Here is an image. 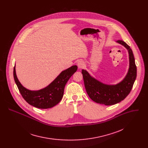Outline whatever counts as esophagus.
Segmentation results:
<instances>
[{
  "instance_id": "esophagus-1",
  "label": "esophagus",
  "mask_w": 148,
  "mask_h": 148,
  "mask_svg": "<svg viewBox=\"0 0 148 148\" xmlns=\"http://www.w3.org/2000/svg\"><path fill=\"white\" fill-rule=\"evenodd\" d=\"M77 66H78V68H80V69H81V68H83V67L84 66V62L83 60H79V61L77 62Z\"/></svg>"
}]
</instances>
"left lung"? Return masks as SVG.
<instances>
[{
    "mask_svg": "<svg viewBox=\"0 0 148 148\" xmlns=\"http://www.w3.org/2000/svg\"><path fill=\"white\" fill-rule=\"evenodd\" d=\"M117 42L125 47L129 53L128 71L121 82L117 84H106L92 77L86 70H82L85 88L89 97L93 101L106 106L114 105L125 99L130 92L137 77V67L132 50L123 40H117Z\"/></svg>",
    "mask_w": 148,
    "mask_h": 148,
    "instance_id": "obj_1",
    "label": "left lung"
}]
</instances>
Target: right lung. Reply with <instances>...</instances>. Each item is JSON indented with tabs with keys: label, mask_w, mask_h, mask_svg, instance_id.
<instances>
[{
	"label": "right lung",
	"mask_w": 148,
	"mask_h": 148,
	"mask_svg": "<svg viewBox=\"0 0 148 148\" xmlns=\"http://www.w3.org/2000/svg\"><path fill=\"white\" fill-rule=\"evenodd\" d=\"M77 69L76 65L71 66L62 71L51 84L38 90H31L22 85L17 77L15 66L14 77L22 97L29 105L40 109H48L57 105L61 101L65 84Z\"/></svg>",
	"instance_id": "right-lung-1"
}]
</instances>
